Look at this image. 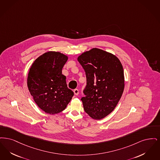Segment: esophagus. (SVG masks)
Wrapping results in <instances>:
<instances>
[{
	"mask_svg": "<svg viewBox=\"0 0 160 160\" xmlns=\"http://www.w3.org/2000/svg\"><path fill=\"white\" fill-rule=\"evenodd\" d=\"M73 92H74V94H75L76 96H78V95L79 94V90H78V89H75V90H73Z\"/></svg>",
	"mask_w": 160,
	"mask_h": 160,
	"instance_id": "esophagus-1",
	"label": "esophagus"
}]
</instances>
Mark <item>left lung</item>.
Returning a JSON list of instances; mask_svg holds the SVG:
<instances>
[{"instance_id": "8db88e82", "label": "left lung", "mask_w": 160, "mask_h": 160, "mask_svg": "<svg viewBox=\"0 0 160 160\" xmlns=\"http://www.w3.org/2000/svg\"><path fill=\"white\" fill-rule=\"evenodd\" d=\"M85 72L87 85L81 98L85 112L100 120L114 110L124 89L122 65L117 56L100 49H91L78 57Z\"/></svg>"}]
</instances>
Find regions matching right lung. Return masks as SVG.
Wrapping results in <instances>:
<instances>
[{
	"instance_id": "right-lung-1",
	"label": "right lung",
	"mask_w": 160,
	"mask_h": 160,
	"mask_svg": "<svg viewBox=\"0 0 160 160\" xmlns=\"http://www.w3.org/2000/svg\"><path fill=\"white\" fill-rule=\"evenodd\" d=\"M68 60V56L60 52L48 51L38 57L28 71V89L35 103L47 113L62 112L73 96L62 74Z\"/></svg>"
}]
</instances>
